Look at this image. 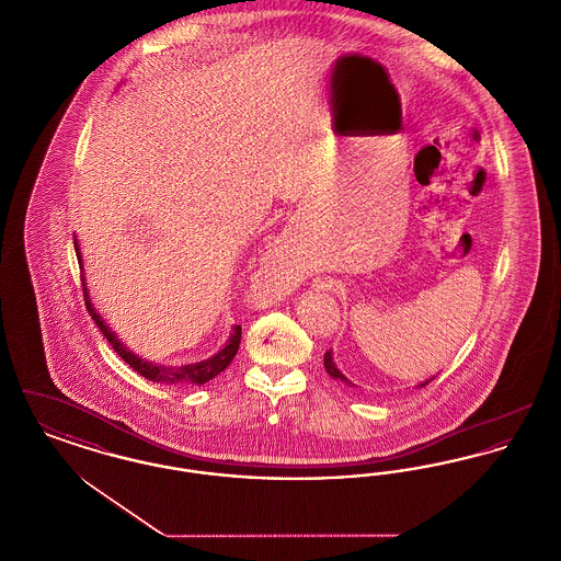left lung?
Masks as SVG:
<instances>
[{"mask_svg": "<svg viewBox=\"0 0 561 561\" xmlns=\"http://www.w3.org/2000/svg\"><path fill=\"white\" fill-rule=\"evenodd\" d=\"M323 366H325V370H328V374L332 376V378H341V380H345L348 385L347 378L343 376V373L336 368V364H334V359H332V351H325V355H323ZM428 382V380H427ZM427 382H423L421 387H425Z\"/></svg>", "mask_w": 561, "mask_h": 561, "instance_id": "obj_1", "label": "left lung"}]
</instances>
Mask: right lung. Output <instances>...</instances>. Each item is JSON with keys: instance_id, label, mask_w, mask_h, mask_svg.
<instances>
[{"instance_id": "1", "label": "right lung", "mask_w": 561, "mask_h": 561, "mask_svg": "<svg viewBox=\"0 0 561 561\" xmlns=\"http://www.w3.org/2000/svg\"><path fill=\"white\" fill-rule=\"evenodd\" d=\"M73 243H76V252H78V261H80L81 265L80 245H78V240L73 241ZM81 284H83V279H81ZM83 296H85L88 313L92 316V320L96 321V325L101 328V332L111 343V347L117 351V355L133 368L134 373L142 374L145 378H149L153 382H193V385H204V382L213 380L214 376L222 373L233 362V357H236V353L240 348L241 325H236L229 343L225 345V348H220L216 355H213L210 359L199 362V364H187V366H181V368L156 366L151 362H145V359L136 357L133 351H128V348L124 347V343L117 341V336L111 332L107 323L94 311V307H92V302H90V298L85 294V284H83Z\"/></svg>"}]
</instances>
